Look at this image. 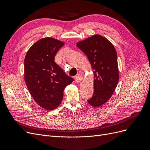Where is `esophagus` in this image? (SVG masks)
<instances>
[{
    "instance_id": "esophagus-1",
    "label": "esophagus",
    "mask_w": 150,
    "mask_h": 150,
    "mask_svg": "<svg viewBox=\"0 0 150 150\" xmlns=\"http://www.w3.org/2000/svg\"><path fill=\"white\" fill-rule=\"evenodd\" d=\"M82 79H83V77L80 75H78L75 77V80L77 83L80 82V81Z\"/></svg>"
}]
</instances>
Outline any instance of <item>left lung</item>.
Listing matches in <instances>:
<instances>
[{
	"label": "left lung",
	"mask_w": 150,
	"mask_h": 150,
	"mask_svg": "<svg viewBox=\"0 0 150 150\" xmlns=\"http://www.w3.org/2000/svg\"><path fill=\"white\" fill-rule=\"evenodd\" d=\"M76 46L88 57L94 70V93L88 103L97 108L111 97L119 81L117 54L106 38L96 34L78 42Z\"/></svg>",
	"instance_id": "left-lung-1"
}]
</instances>
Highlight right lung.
<instances>
[{
	"label": "right lung",
	"instance_id": "right-lung-1",
	"mask_svg": "<svg viewBox=\"0 0 150 150\" xmlns=\"http://www.w3.org/2000/svg\"><path fill=\"white\" fill-rule=\"evenodd\" d=\"M64 45L56 39L42 38L29 48L25 57L27 87L35 101L48 111L59 105L66 86L73 81L54 62L56 53Z\"/></svg>",
	"mask_w": 150,
	"mask_h": 150
}]
</instances>
